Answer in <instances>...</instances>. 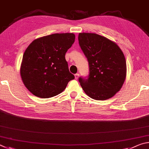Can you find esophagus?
<instances>
[{"mask_svg": "<svg viewBox=\"0 0 149 149\" xmlns=\"http://www.w3.org/2000/svg\"><path fill=\"white\" fill-rule=\"evenodd\" d=\"M79 73H77V74H74V77H75V79H77L78 78H79Z\"/></svg>", "mask_w": 149, "mask_h": 149, "instance_id": "esophagus-1", "label": "esophagus"}]
</instances>
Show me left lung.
<instances>
[{"instance_id":"obj_1","label":"left lung","mask_w":149,"mask_h":149,"mask_svg":"<svg viewBox=\"0 0 149 149\" xmlns=\"http://www.w3.org/2000/svg\"><path fill=\"white\" fill-rule=\"evenodd\" d=\"M78 38L89 65L88 77L79 79L83 90L95 100L113 97L126 77L123 52L114 42L97 34L79 33Z\"/></svg>"}]
</instances>
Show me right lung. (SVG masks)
Wrapping results in <instances>:
<instances>
[{"mask_svg": "<svg viewBox=\"0 0 149 149\" xmlns=\"http://www.w3.org/2000/svg\"><path fill=\"white\" fill-rule=\"evenodd\" d=\"M74 39L73 33H56L36 39L29 45L23 56L20 74L23 84L33 95L54 97L74 79L65 57Z\"/></svg>", "mask_w": 149, "mask_h": 149, "instance_id": "right-lung-1", "label": "right lung"}]
</instances>
